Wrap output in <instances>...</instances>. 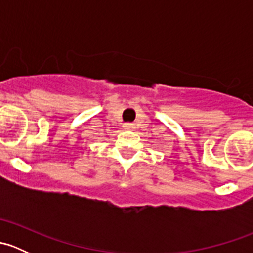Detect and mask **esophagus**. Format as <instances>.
<instances>
[{
    "label": "esophagus",
    "mask_w": 253,
    "mask_h": 253,
    "mask_svg": "<svg viewBox=\"0 0 253 253\" xmlns=\"http://www.w3.org/2000/svg\"><path fill=\"white\" fill-rule=\"evenodd\" d=\"M125 128L128 129V131H132V129L134 128V125L133 124H125Z\"/></svg>",
    "instance_id": "1"
}]
</instances>
